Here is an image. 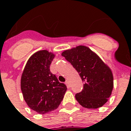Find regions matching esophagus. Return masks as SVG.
I'll list each match as a JSON object with an SVG mask.
<instances>
[{
    "mask_svg": "<svg viewBox=\"0 0 131 131\" xmlns=\"http://www.w3.org/2000/svg\"><path fill=\"white\" fill-rule=\"evenodd\" d=\"M65 83H66V84H67V85L68 86H70V82H69V81H68V80H67V81H66Z\"/></svg>",
    "mask_w": 131,
    "mask_h": 131,
    "instance_id": "obj_1",
    "label": "esophagus"
}]
</instances>
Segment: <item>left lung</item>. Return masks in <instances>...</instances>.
Here are the masks:
<instances>
[{"instance_id":"left-lung-1","label":"left lung","mask_w":131,"mask_h":131,"mask_svg":"<svg viewBox=\"0 0 131 131\" xmlns=\"http://www.w3.org/2000/svg\"><path fill=\"white\" fill-rule=\"evenodd\" d=\"M62 56L77 71L84 83L82 91L75 94L79 104L86 108H98L105 105L113 89L110 68L85 46L64 50Z\"/></svg>"}]
</instances>
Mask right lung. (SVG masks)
<instances>
[{"instance_id": "obj_1", "label": "right lung", "mask_w": 131, "mask_h": 131, "mask_svg": "<svg viewBox=\"0 0 131 131\" xmlns=\"http://www.w3.org/2000/svg\"><path fill=\"white\" fill-rule=\"evenodd\" d=\"M54 57L53 53L46 50L35 52L28 60L22 74L20 88L24 99L39 114L57 109L67 89L50 72Z\"/></svg>"}]
</instances>
